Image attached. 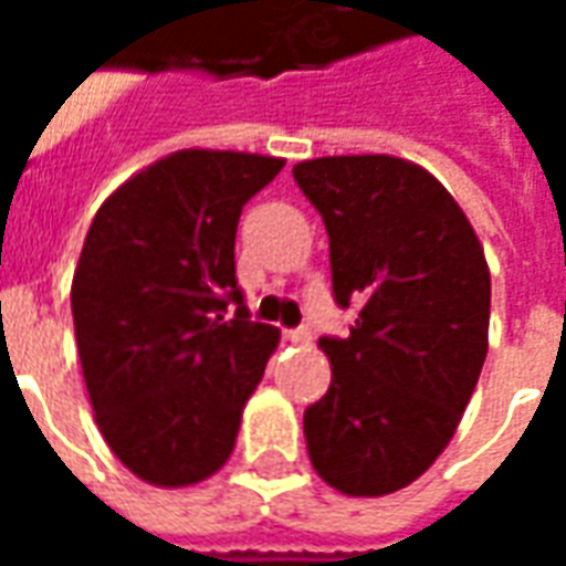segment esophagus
Here are the masks:
<instances>
[{"mask_svg": "<svg viewBox=\"0 0 566 566\" xmlns=\"http://www.w3.org/2000/svg\"><path fill=\"white\" fill-rule=\"evenodd\" d=\"M284 339H287V343L303 345L312 339V333H308V327H287V331H284Z\"/></svg>", "mask_w": 566, "mask_h": 566, "instance_id": "obj_1", "label": "esophagus"}]
</instances>
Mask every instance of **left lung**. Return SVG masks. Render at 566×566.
Segmentation results:
<instances>
[{
  "mask_svg": "<svg viewBox=\"0 0 566 566\" xmlns=\"http://www.w3.org/2000/svg\"><path fill=\"white\" fill-rule=\"evenodd\" d=\"M331 235L348 336H321L333 379L303 416L318 475L352 497L406 488L454 437L488 355L491 275L461 206L388 154L296 163Z\"/></svg>",
  "mask_w": 566,
  "mask_h": 566,
  "instance_id": "8db88e82",
  "label": "left lung"
}]
</instances>
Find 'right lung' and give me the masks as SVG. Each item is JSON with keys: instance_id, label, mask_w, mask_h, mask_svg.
I'll return each mask as SVG.
<instances>
[{"instance_id": "add662e5", "label": "right lung", "mask_w": 566, "mask_h": 566, "mask_svg": "<svg viewBox=\"0 0 566 566\" xmlns=\"http://www.w3.org/2000/svg\"><path fill=\"white\" fill-rule=\"evenodd\" d=\"M282 166L178 150L117 187L87 230L72 279L81 369L108 449L150 485L221 470L279 345L235 282V227Z\"/></svg>"}]
</instances>
